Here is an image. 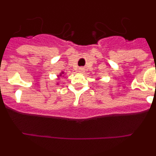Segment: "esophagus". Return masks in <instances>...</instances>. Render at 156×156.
I'll return each mask as SVG.
<instances>
[{
	"label": "esophagus",
	"instance_id": "1",
	"mask_svg": "<svg viewBox=\"0 0 156 156\" xmlns=\"http://www.w3.org/2000/svg\"><path fill=\"white\" fill-rule=\"evenodd\" d=\"M79 72H80V73H83V72H84V68L80 67V68L79 69Z\"/></svg>",
	"mask_w": 156,
	"mask_h": 156
}]
</instances>
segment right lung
Instances as JSON below:
<instances>
[{
    "label": "right lung",
    "instance_id": "1",
    "mask_svg": "<svg viewBox=\"0 0 156 156\" xmlns=\"http://www.w3.org/2000/svg\"><path fill=\"white\" fill-rule=\"evenodd\" d=\"M62 74H64V72H62V73H60V75H59V76H61Z\"/></svg>",
    "mask_w": 156,
    "mask_h": 156
}]
</instances>
